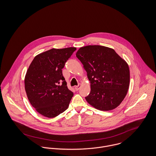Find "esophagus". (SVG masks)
<instances>
[{
    "instance_id": "esophagus-1",
    "label": "esophagus",
    "mask_w": 156,
    "mask_h": 156,
    "mask_svg": "<svg viewBox=\"0 0 156 156\" xmlns=\"http://www.w3.org/2000/svg\"><path fill=\"white\" fill-rule=\"evenodd\" d=\"M80 87H81V85H79L78 86L75 87V89H76V90H78L80 88Z\"/></svg>"
}]
</instances>
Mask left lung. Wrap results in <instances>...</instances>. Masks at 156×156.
<instances>
[{"instance_id": "obj_1", "label": "left lung", "mask_w": 156, "mask_h": 156, "mask_svg": "<svg viewBox=\"0 0 156 156\" xmlns=\"http://www.w3.org/2000/svg\"><path fill=\"white\" fill-rule=\"evenodd\" d=\"M76 57L81 61L90 83L86 100L94 108L109 111L126 97L130 85L127 62L108 47L94 45L80 47Z\"/></svg>"}]
</instances>
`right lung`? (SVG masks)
Instances as JSON below:
<instances>
[{
    "label": "right lung",
    "instance_id": "obj_1",
    "mask_svg": "<svg viewBox=\"0 0 156 156\" xmlns=\"http://www.w3.org/2000/svg\"><path fill=\"white\" fill-rule=\"evenodd\" d=\"M76 47L52 48L37 55L24 77L27 98L36 111L54 118L67 110L73 96L62 75V69Z\"/></svg>",
    "mask_w": 156,
    "mask_h": 156
}]
</instances>
